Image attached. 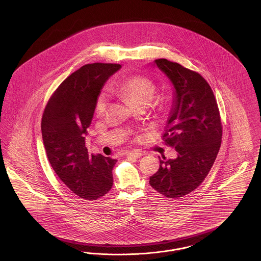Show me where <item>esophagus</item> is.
Segmentation results:
<instances>
[{
    "instance_id": "34e87169",
    "label": "esophagus",
    "mask_w": 261,
    "mask_h": 261,
    "mask_svg": "<svg viewBox=\"0 0 261 261\" xmlns=\"http://www.w3.org/2000/svg\"><path fill=\"white\" fill-rule=\"evenodd\" d=\"M144 153L141 152V151H136V150H133V151H128L127 152V156L129 158H133V159H140Z\"/></svg>"
}]
</instances>
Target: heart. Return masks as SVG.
Instances as JSON below:
<instances>
[{"label": "heart", "instance_id": "b5f03b06", "mask_svg": "<svg viewBox=\"0 0 261 261\" xmlns=\"http://www.w3.org/2000/svg\"><path fill=\"white\" fill-rule=\"evenodd\" d=\"M112 92L117 97L126 99L134 107H148L154 97L155 86L152 81L146 77L134 76L118 82L112 87ZM109 105V96L103 91L96 99L95 110L98 113H102Z\"/></svg>", "mask_w": 261, "mask_h": 261}]
</instances>
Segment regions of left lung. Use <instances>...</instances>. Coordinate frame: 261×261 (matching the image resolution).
<instances>
[{
	"label": "left lung",
	"instance_id": "obj_1",
	"mask_svg": "<svg viewBox=\"0 0 261 261\" xmlns=\"http://www.w3.org/2000/svg\"><path fill=\"white\" fill-rule=\"evenodd\" d=\"M173 86L164 142L177 151L162 161L149 177V185L166 198H181L200 185L210 172L221 145L222 126L211 86L198 72L160 59L151 64Z\"/></svg>",
	"mask_w": 261,
	"mask_h": 261
}]
</instances>
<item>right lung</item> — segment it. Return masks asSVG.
<instances>
[{"instance_id": "add662e5", "label": "right lung", "mask_w": 261, "mask_h": 261, "mask_svg": "<svg viewBox=\"0 0 261 261\" xmlns=\"http://www.w3.org/2000/svg\"><path fill=\"white\" fill-rule=\"evenodd\" d=\"M120 68V64L112 63L80 67L56 90L42 117V138L50 165L63 184L82 199H99L113 184L116 160L89 154L85 137L96 99L109 78Z\"/></svg>"}]
</instances>
